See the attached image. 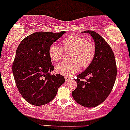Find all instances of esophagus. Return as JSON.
<instances>
[{
	"instance_id": "34e87169",
	"label": "esophagus",
	"mask_w": 130,
	"mask_h": 130,
	"mask_svg": "<svg viewBox=\"0 0 130 130\" xmlns=\"http://www.w3.org/2000/svg\"><path fill=\"white\" fill-rule=\"evenodd\" d=\"M64 78H65V80H66V82L68 81V80H70L71 79V78H70V77H68V76H65V77H64Z\"/></svg>"
}]
</instances>
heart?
Masks as SVG:
<instances>
[{
	"label": "heart",
	"mask_w": 130,
	"mask_h": 130,
	"mask_svg": "<svg viewBox=\"0 0 130 130\" xmlns=\"http://www.w3.org/2000/svg\"><path fill=\"white\" fill-rule=\"evenodd\" d=\"M61 44L64 51L71 50L69 57L71 60L58 64L56 66L57 73L65 76L72 75L77 73L80 66L83 68H86L93 60L95 46L85 38L77 35H70L62 39ZM63 49L58 45H51L48 49L50 59L55 62L61 60L64 55Z\"/></svg>",
	"instance_id": "b5f03b06"
}]
</instances>
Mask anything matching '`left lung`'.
Wrapping results in <instances>:
<instances>
[{
  "mask_svg": "<svg viewBox=\"0 0 130 130\" xmlns=\"http://www.w3.org/2000/svg\"><path fill=\"white\" fill-rule=\"evenodd\" d=\"M84 33L90 34L94 39L95 55L88 68L77 76V86L71 93L77 103L93 108L104 102L111 93L116 79L117 65L111 47L99 34L90 30Z\"/></svg>",
  "mask_w": 130,
  "mask_h": 130,
  "instance_id": "left-lung-1",
  "label": "left lung"
}]
</instances>
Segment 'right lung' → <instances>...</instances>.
<instances>
[{
    "label": "right lung",
    "mask_w": 130,
    "mask_h": 130,
    "mask_svg": "<svg viewBox=\"0 0 130 130\" xmlns=\"http://www.w3.org/2000/svg\"><path fill=\"white\" fill-rule=\"evenodd\" d=\"M39 31L26 37L19 44L12 65L15 84L22 97L29 104L42 106L52 101L65 78L51 75L54 70L49 47L65 33Z\"/></svg>",
    "instance_id": "right-lung-1"
}]
</instances>
